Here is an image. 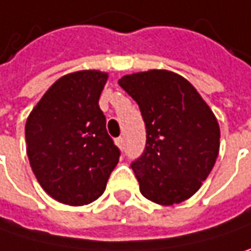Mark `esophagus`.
Here are the masks:
<instances>
[{"label": "esophagus", "instance_id": "1", "mask_svg": "<svg viewBox=\"0 0 251 251\" xmlns=\"http://www.w3.org/2000/svg\"><path fill=\"white\" fill-rule=\"evenodd\" d=\"M124 142H125L124 138H118V139H116V145H118L119 148H124Z\"/></svg>", "mask_w": 251, "mask_h": 251}]
</instances>
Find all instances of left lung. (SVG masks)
<instances>
[{
    "mask_svg": "<svg viewBox=\"0 0 251 251\" xmlns=\"http://www.w3.org/2000/svg\"><path fill=\"white\" fill-rule=\"evenodd\" d=\"M119 84L139 104L147 126L145 151L130 165L141 194L159 205L191 198L218 156L216 115L193 84L171 70L126 75Z\"/></svg>",
    "mask_w": 251,
    "mask_h": 251,
    "instance_id": "left-lung-1",
    "label": "left lung"
}]
</instances>
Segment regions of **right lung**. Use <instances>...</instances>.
Listing matches in <instances>:
<instances>
[{"instance_id":"right-lung-1","label":"right lung","mask_w":251,"mask_h":251,"mask_svg":"<svg viewBox=\"0 0 251 251\" xmlns=\"http://www.w3.org/2000/svg\"><path fill=\"white\" fill-rule=\"evenodd\" d=\"M109 73L79 70L56 80L25 122L27 156L41 188L61 204L98 200L119 162L99 98Z\"/></svg>"}]
</instances>
